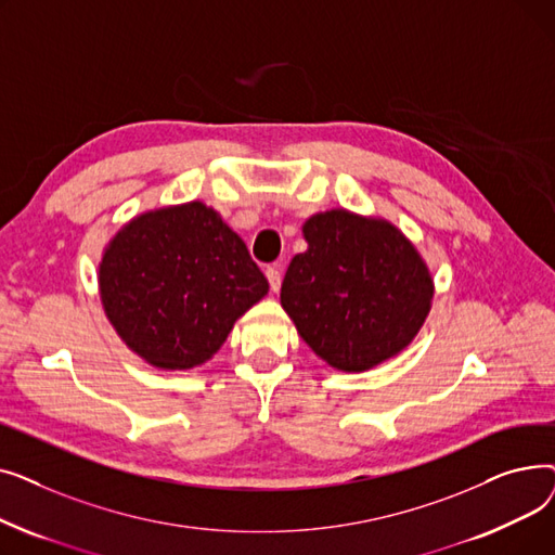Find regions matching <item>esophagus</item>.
I'll return each instance as SVG.
<instances>
[{
  "instance_id": "esophagus-1",
  "label": "esophagus",
  "mask_w": 555,
  "mask_h": 555,
  "mask_svg": "<svg viewBox=\"0 0 555 555\" xmlns=\"http://www.w3.org/2000/svg\"><path fill=\"white\" fill-rule=\"evenodd\" d=\"M266 276H268V281H270L272 293H279V287H281V270H279V266H270V268L266 270Z\"/></svg>"
}]
</instances>
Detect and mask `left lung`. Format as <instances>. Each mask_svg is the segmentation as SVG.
<instances>
[{
  "mask_svg": "<svg viewBox=\"0 0 555 555\" xmlns=\"http://www.w3.org/2000/svg\"><path fill=\"white\" fill-rule=\"evenodd\" d=\"M304 238L308 249L289 260L281 306L314 356L362 373L404 351L434 299L416 245L393 222L348 209L310 216Z\"/></svg>",
  "mask_w": 555,
  "mask_h": 555,
  "instance_id": "left-lung-1",
  "label": "left lung"
}]
</instances>
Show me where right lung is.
I'll return each instance as SVG.
<instances>
[{
  "mask_svg": "<svg viewBox=\"0 0 555 555\" xmlns=\"http://www.w3.org/2000/svg\"><path fill=\"white\" fill-rule=\"evenodd\" d=\"M99 289L116 335L162 371L211 360L268 279L222 216L193 199L134 216L105 245Z\"/></svg>",
  "mask_w": 555,
  "mask_h": 555,
  "instance_id": "obj_1",
  "label": "right lung"
}]
</instances>
